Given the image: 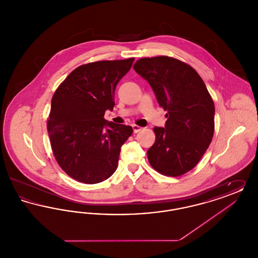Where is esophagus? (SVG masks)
Returning <instances> with one entry per match:
<instances>
[{"label": "esophagus", "instance_id": "34e87169", "mask_svg": "<svg viewBox=\"0 0 258 258\" xmlns=\"http://www.w3.org/2000/svg\"><path fill=\"white\" fill-rule=\"evenodd\" d=\"M133 128H134V133H135V134H137L138 132H140V131L142 130V127L139 126V125H137V124H133Z\"/></svg>", "mask_w": 258, "mask_h": 258}]
</instances>
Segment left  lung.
Masks as SVG:
<instances>
[{
    "label": "left lung",
    "instance_id": "1",
    "mask_svg": "<svg viewBox=\"0 0 258 258\" xmlns=\"http://www.w3.org/2000/svg\"><path fill=\"white\" fill-rule=\"evenodd\" d=\"M134 70L147 80L167 111L164 127H154L156 141L147 151L149 162L162 175L181 176L197 165L211 144L214 101L197 71L177 59L143 58Z\"/></svg>",
    "mask_w": 258,
    "mask_h": 258
}]
</instances>
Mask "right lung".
I'll return each mask as SVG.
<instances>
[{"mask_svg":"<svg viewBox=\"0 0 258 258\" xmlns=\"http://www.w3.org/2000/svg\"><path fill=\"white\" fill-rule=\"evenodd\" d=\"M134 58L99 61L76 68L56 90L47 131L54 157L74 180L98 184L116 171L121 147L133 134L131 125L106 121L113 110L119 81Z\"/></svg>","mask_w":258,"mask_h":258,"instance_id":"right-lung-1","label":"right lung"}]
</instances>
